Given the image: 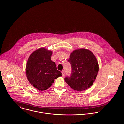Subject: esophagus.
Returning a JSON list of instances; mask_svg holds the SVG:
<instances>
[{
  "label": "esophagus",
  "mask_w": 124,
  "mask_h": 124,
  "mask_svg": "<svg viewBox=\"0 0 124 124\" xmlns=\"http://www.w3.org/2000/svg\"><path fill=\"white\" fill-rule=\"evenodd\" d=\"M61 72H62V76H64V75H65V71H64V70H62V71H61Z\"/></svg>",
  "instance_id": "esophagus-1"
}]
</instances>
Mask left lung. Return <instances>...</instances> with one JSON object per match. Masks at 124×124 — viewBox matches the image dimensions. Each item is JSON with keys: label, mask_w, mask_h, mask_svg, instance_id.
Segmentation results:
<instances>
[{"label": "left lung", "mask_w": 124, "mask_h": 124, "mask_svg": "<svg viewBox=\"0 0 124 124\" xmlns=\"http://www.w3.org/2000/svg\"><path fill=\"white\" fill-rule=\"evenodd\" d=\"M72 72L65 81L72 89L84 91L93 84L99 70V65L94 54L86 49H79L71 53L68 60Z\"/></svg>", "instance_id": "left-lung-1"}]
</instances>
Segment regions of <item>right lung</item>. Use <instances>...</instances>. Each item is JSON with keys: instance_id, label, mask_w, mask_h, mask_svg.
I'll list each match as a JSON object with an SVG mask.
<instances>
[{"instance_id": "obj_1", "label": "right lung", "mask_w": 124, "mask_h": 124, "mask_svg": "<svg viewBox=\"0 0 124 124\" xmlns=\"http://www.w3.org/2000/svg\"><path fill=\"white\" fill-rule=\"evenodd\" d=\"M53 52L44 48L34 51L29 56L26 67L27 78L31 86L39 91L51 87L54 79L62 76L55 63L51 59Z\"/></svg>"}]
</instances>
